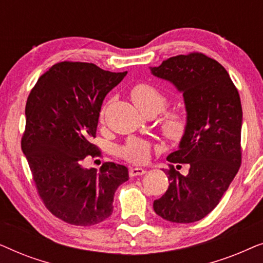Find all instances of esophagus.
Returning a JSON list of instances; mask_svg holds the SVG:
<instances>
[{
  "instance_id": "34e87169",
  "label": "esophagus",
  "mask_w": 263,
  "mask_h": 263,
  "mask_svg": "<svg viewBox=\"0 0 263 263\" xmlns=\"http://www.w3.org/2000/svg\"><path fill=\"white\" fill-rule=\"evenodd\" d=\"M146 174V170L142 167H130L129 168V175L130 177H135V176H142Z\"/></svg>"
}]
</instances>
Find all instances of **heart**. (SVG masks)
Masks as SVG:
<instances>
[{"mask_svg":"<svg viewBox=\"0 0 263 263\" xmlns=\"http://www.w3.org/2000/svg\"><path fill=\"white\" fill-rule=\"evenodd\" d=\"M130 97L142 114H159L167 105V98L159 89L148 84H139L132 89ZM186 128V120L182 114L170 112L161 121V132L171 141L182 139ZM151 143L141 139H129L121 147V156L133 163H145L151 156Z\"/></svg>","mask_w":263,"mask_h":263,"instance_id":"heart-1","label":"heart"}]
</instances>
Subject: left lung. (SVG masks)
<instances>
[{"mask_svg":"<svg viewBox=\"0 0 263 263\" xmlns=\"http://www.w3.org/2000/svg\"><path fill=\"white\" fill-rule=\"evenodd\" d=\"M154 77L171 82L183 95L186 128L178 149L163 170L170 181L166 193L153 202L154 212L178 224L199 221L217 207L240 166L243 112L238 91L217 61L203 53L179 55L151 67Z\"/></svg>","mask_w":263,"mask_h":263,"instance_id":"obj_1","label":"left lung"}]
</instances>
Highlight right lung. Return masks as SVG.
Wrapping results in <instances>:
<instances>
[{"label": "right lung", "instance_id": "right-lung-1", "mask_svg": "<svg viewBox=\"0 0 263 263\" xmlns=\"http://www.w3.org/2000/svg\"><path fill=\"white\" fill-rule=\"evenodd\" d=\"M127 71L111 73L92 63L60 62L38 79L27 98L21 149L39 196L63 221L99 224L112 214L115 193L129 178L124 165L86 168L103 100Z\"/></svg>", "mask_w": 263, "mask_h": 263}]
</instances>
